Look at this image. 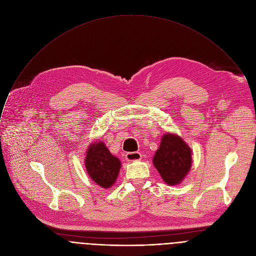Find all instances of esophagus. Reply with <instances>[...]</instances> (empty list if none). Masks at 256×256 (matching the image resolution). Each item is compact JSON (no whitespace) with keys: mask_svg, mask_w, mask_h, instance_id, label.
Listing matches in <instances>:
<instances>
[{"mask_svg":"<svg viewBox=\"0 0 256 256\" xmlns=\"http://www.w3.org/2000/svg\"><path fill=\"white\" fill-rule=\"evenodd\" d=\"M126 159L128 162H132V161H138L142 159V154L138 152H130L126 154Z\"/></svg>","mask_w":256,"mask_h":256,"instance_id":"34e87169","label":"esophagus"}]
</instances>
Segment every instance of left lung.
Wrapping results in <instances>:
<instances>
[{
  "instance_id": "1",
  "label": "left lung",
  "mask_w": 256,
  "mask_h": 256,
  "mask_svg": "<svg viewBox=\"0 0 256 256\" xmlns=\"http://www.w3.org/2000/svg\"><path fill=\"white\" fill-rule=\"evenodd\" d=\"M153 164L166 184L178 186L190 171L192 149L178 134H164Z\"/></svg>"
}]
</instances>
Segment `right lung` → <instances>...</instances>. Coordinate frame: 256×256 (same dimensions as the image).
<instances>
[{
    "label": "right lung",
    "instance_id": "1",
    "mask_svg": "<svg viewBox=\"0 0 256 256\" xmlns=\"http://www.w3.org/2000/svg\"><path fill=\"white\" fill-rule=\"evenodd\" d=\"M85 167L90 178L104 190L112 188L122 167L120 160L114 156L102 140L91 142L86 151Z\"/></svg>",
    "mask_w": 256,
    "mask_h": 256
}]
</instances>
